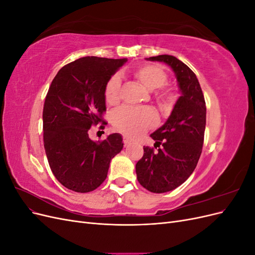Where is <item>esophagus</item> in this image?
Instances as JSON below:
<instances>
[{
	"instance_id": "esophagus-1",
	"label": "esophagus",
	"mask_w": 255,
	"mask_h": 255,
	"mask_svg": "<svg viewBox=\"0 0 255 255\" xmlns=\"http://www.w3.org/2000/svg\"><path fill=\"white\" fill-rule=\"evenodd\" d=\"M123 143H125V146H128L130 143H132V141H130L128 138H123Z\"/></svg>"
}]
</instances>
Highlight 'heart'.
<instances>
[{"label":"heart","instance_id":"obj_1","mask_svg":"<svg viewBox=\"0 0 255 255\" xmlns=\"http://www.w3.org/2000/svg\"><path fill=\"white\" fill-rule=\"evenodd\" d=\"M137 81L148 90H155L163 87L168 81L167 73L158 66L142 65L133 71ZM121 82L118 75H113L107 81L104 88L105 102L115 105L120 100ZM157 100L163 107L171 106L174 102V95L170 89H163L157 92ZM115 128L128 137H136L153 128L157 123V117L150 109H132L122 107L113 116Z\"/></svg>","mask_w":255,"mask_h":255}]
</instances>
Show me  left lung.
I'll return each mask as SVG.
<instances>
[{
	"label": "left lung",
	"instance_id": "obj_1",
	"mask_svg": "<svg viewBox=\"0 0 255 255\" xmlns=\"http://www.w3.org/2000/svg\"><path fill=\"white\" fill-rule=\"evenodd\" d=\"M148 60L170 67L182 94L165 125L151 134L155 140L154 147L159 149L155 151L143 146V156L136 164L137 180L141 186L163 194L179 187L195 170L204 141L206 106L201 86L188 66L171 55L153 56Z\"/></svg>",
	"mask_w": 255,
	"mask_h": 255
}]
</instances>
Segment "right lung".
Returning <instances> with one entry per match:
<instances>
[{"label":"right lung","instance_id":"obj_1","mask_svg":"<svg viewBox=\"0 0 255 255\" xmlns=\"http://www.w3.org/2000/svg\"><path fill=\"white\" fill-rule=\"evenodd\" d=\"M127 60L82 57L64 66L52 81L42 113L44 150L54 176L68 189L98 188L123 148L118 133L102 141L91 140L88 133L100 123L104 128L105 85Z\"/></svg>","mask_w":255,"mask_h":255}]
</instances>
